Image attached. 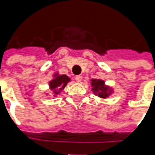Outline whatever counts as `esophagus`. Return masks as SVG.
<instances>
[{
	"label": "esophagus",
	"mask_w": 155,
	"mask_h": 155,
	"mask_svg": "<svg viewBox=\"0 0 155 155\" xmlns=\"http://www.w3.org/2000/svg\"><path fill=\"white\" fill-rule=\"evenodd\" d=\"M82 78H83V77H82L81 75H78V76H76V77H75V80L77 81L78 83H79V82L82 81Z\"/></svg>",
	"instance_id": "1"
}]
</instances>
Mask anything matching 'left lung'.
Masks as SVG:
<instances>
[{
  "label": "left lung",
  "mask_w": 155,
  "mask_h": 155,
  "mask_svg": "<svg viewBox=\"0 0 155 155\" xmlns=\"http://www.w3.org/2000/svg\"><path fill=\"white\" fill-rule=\"evenodd\" d=\"M93 85V91L96 92V91H98L97 93V96L100 97H103L105 98L109 96V94L107 93L108 91V88L104 86V82L103 80H99V79H92Z\"/></svg>",
  "instance_id": "obj_1"
}]
</instances>
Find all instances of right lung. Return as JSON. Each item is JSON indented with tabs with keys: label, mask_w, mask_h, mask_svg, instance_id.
<instances>
[{
	"label": "right lung",
	"mask_w": 155,
	"mask_h": 155,
	"mask_svg": "<svg viewBox=\"0 0 155 155\" xmlns=\"http://www.w3.org/2000/svg\"><path fill=\"white\" fill-rule=\"evenodd\" d=\"M69 81H70V78L67 76H65V75L58 76V77H56L53 80H51L50 82V87H51V89L54 91L55 94H58V92L56 90L58 89L59 91L63 90L65 87V85L67 84Z\"/></svg>",
	"instance_id": "1"
}]
</instances>
